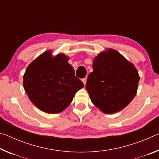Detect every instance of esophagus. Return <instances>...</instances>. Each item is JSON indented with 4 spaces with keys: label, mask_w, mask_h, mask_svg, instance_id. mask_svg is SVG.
I'll return each instance as SVG.
<instances>
[{
    "label": "esophagus",
    "mask_w": 159,
    "mask_h": 159,
    "mask_svg": "<svg viewBox=\"0 0 159 159\" xmlns=\"http://www.w3.org/2000/svg\"><path fill=\"white\" fill-rule=\"evenodd\" d=\"M82 81H83V84H84V85H85L86 82H87V79H86V78H84V79H82Z\"/></svg>",
    "instance_id": "obj_1"
}]
</instances>
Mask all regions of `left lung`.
Here are the masks:
<instances>
[{"label": "left lung", "instance_id": "obj_1", "mask_svg": "<svg viewBox=\"0 0 159 159\" xmlns=\"http://www.w3.org/2000/svg\"><path fill=\"white\" fill-rule=\"evenodd\" d=\"M93 68L85 86L93 103L106 114L124 109L138 90L139 76L134 66L109 49L94 59Z\"/></svg>", "mask_w": 159, "mask_h": 159}]
</instances>
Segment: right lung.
I'll use <instances>...</instances> for the list:
<instances>
[{
    "label": "right lung",
    "mask_w": 159,
    "mask_h": 159,
    "mask_svg": "<svg viewBox=\"0 0 159 159\" xmlns=\"http://www.w3.org/2000/svg\"><path fill=\"white\" fill-rule=\"evenodd\" d=\"M64 54L52 57L46 51L32 61L24 75L23 85L37 108L48 114L64 111L78 90L84 87Z\"/></svg>",
    "instance_id": "obj_1"
}]
</instances>
